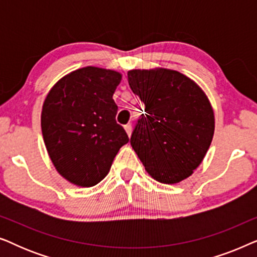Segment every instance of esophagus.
Wrapping results in <instances>:
<instances>
[{
  "mask_svg": "<svg viewBox=\"0 0 257 257\" xmlns=\"http://www.w3.org/2000/svg\"><path fill=\"white\" fill-rule=\"evenodd\" d=\"M125 131H126V133H127L128 137H131V133H132V125H131V124L125 125Z\"/></svg>",
  "mask_w": 257,
  "mask_h": 257,
  "instance_id": "esophagus-1",
  "label": "esophagus"
}]
</instances>
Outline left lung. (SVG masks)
<instances>
[{
  "mask_svg": "<svg viewBox=\"0 0 257 257\" xmlns=\"http://www.w3.org/2000/svg\"><path fill=\"white\" fill-rule=\"evenodd\" d=\"M127 78L145 105L131 146L147 173L168 185L191 177L214 136L215 118L208 97L194 80L175 70H130Z\"/></svg>",
  "mask_w": 257,
  "mask_h": 257,
  "instance_id": "obj_1",
  "label": "left lung"
}]
</instances>
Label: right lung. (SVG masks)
<instances>
[{
  "label": "right lung",
  "mask_w": 257,
  "mask_h": 257,
  "mask_svg": "<svg viewBox=\"0 0 257 257\" xmlns=\"http://www.w3.org/2000/svg\"><path fill=\"white\" fill-rule=\"evenodd\" d=\"M121 80L114 70L85 66L58 80L45 97L41 126L56 171L71 184L92 187L106 177L128 143L117 124L113 98Z\"/></svg>",
  "instance_id": "obj_1"
}]
</instances>
